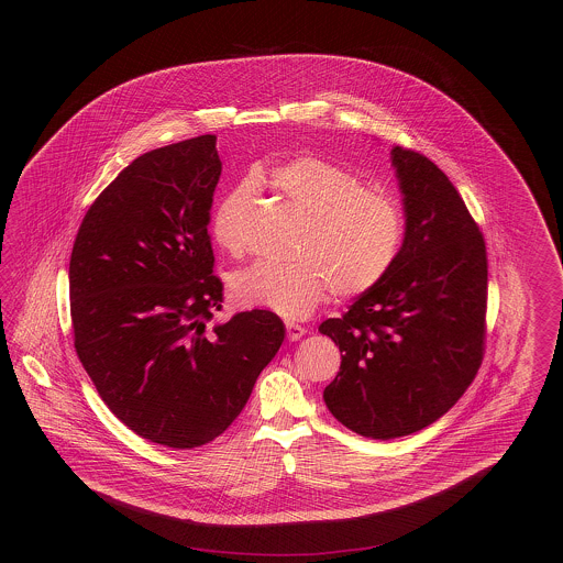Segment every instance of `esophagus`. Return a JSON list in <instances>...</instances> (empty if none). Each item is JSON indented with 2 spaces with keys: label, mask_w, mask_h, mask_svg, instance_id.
I'll use <instances>...</instances> for the list:
<instances>
[{
  "label": "esophagus",
  "mask_w": 563,
  "mask_h": 563,
  "mask_svg": "<svg viewBox=\"0 0 563 563\" xmlns=\"http://www.w3.org/2000/svg\"><path fill=\"white\" fill-rule=\"evenodd\" d=\"M285 327H287V338H289L291 342H297V340H299V338H303V333H306V329L294 321L285 322Z\"/></svg>",
  "instance_id": "obj_1"
}]
</instances>
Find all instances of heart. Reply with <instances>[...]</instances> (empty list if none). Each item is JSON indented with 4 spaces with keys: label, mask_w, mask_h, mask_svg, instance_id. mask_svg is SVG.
Here are the masks:
<instances>
[{
    "label": "heart",
    "mask_w": 563,
    "mask_h": 563,
    "mask_svg": "<svg viewBox=\"0 0 563 563\" xmlns=\"http://www.w3.org/2000/svg\"><path fill=\"white\" fill-rule=\"evenodd\" d=\"M268 186L299 214L289 262H255L230 280L236 303L266 308L280 317H306L331 291L365 294L397 262L401 251V202L384 189L365 188L361 175L324 161L299 156L269 170ZM257 184L242 179L213 214V239L241 255L244 241L232 228V213L251 202Z\"/></svg>",
    "instance_id": "obj_1"
}]
</instances>
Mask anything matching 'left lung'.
Masks as SVG:
<instances>
[{"label": "left lung", "mask_w": 563, "mask_h": 563, "mask_svg": "<svg viewBox=\"0 0 563 563\" xmlns=\"http://www.w3.org/2000/svg\"><path fill=\"white\" fill-rule=\"evenodd\" d=\"M405 236L388 274L319 331L342 352L322 399L346 429L397 439L448 413L479 372L487 255L479 225L448 175L395 147Z\"/></svg>", "instance_id": "left-lung-1"}]
</instances>
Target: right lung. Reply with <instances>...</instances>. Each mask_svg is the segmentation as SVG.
I'll list each match as a JSON object with an SVG mask.
<instances>
[{"label": "right lung", "instance_id": "add662e5", "mask_svg": "<svg viewBox=\"0 0 563 563\" xmlns=\"http://www.w3.org/2000/svg\"><path fill=\"white\" fill-rule=\"evenodd\" d=\"M214 145L202 134L131 162L84 214L69 262L86 374L120 422L173 450L228 429L285 340L269 310L213 321L223 301L207 230Z\"/></svg>", "mask_w": 563, "mask_h": 563}]
</instances>
